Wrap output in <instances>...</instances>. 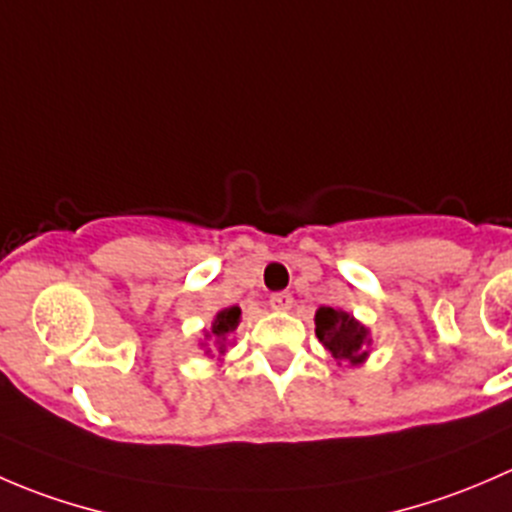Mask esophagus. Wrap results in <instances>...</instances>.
I'll return each mask as SVG.
<instances>
[{
	"label": "esophagus",
	"instance_id": "34e87169",
	"mask_svg": "<svg viewBox=\"0 0 512 512\" xmlns=\"http://www.w3.org/2000/svg\"><path fill=\"white\" fill-rule=\"evenodd\" d=\"M292 304H294V299L289 292H275L270 297V307L277 309V312H287V309H292Z\"/></svg>",
	"mask_w": 512,
	"mask_h": 512
}]
</instances>
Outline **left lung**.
I'll return each mask as SVG.
<instances>
[{"mask_svg":"<svg viewBox=\"0 0 512 512\" xmlns=\"http://www.w3.org/2000/svg\"><path fill=\"white\" fill-rule=\"evenodd\" d=\"M314 332L337 364H361L369 356V329L356 322L349 312L334 307H319L314 314Z\"/></svg>","mask_w":512,"mask_h":512,"instance_id":"obj_1","label":"left lung"}]
</instances>
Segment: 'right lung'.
Here are the masks:
<instances>
[{
	"label": "right lung",
	"instance_id": "add662e5",
	"mask_svg": "<svg viewBox=\"0 0 512 512\" xmlns=\"http://www.w3.org/2000/svg\"><path fill=\"white\" fill-rule=\"evenodd\" d=\"M240 314H242L240 307L220 309V312L215 314L213 327H210V332H205V337L215 339V344H218V352L220 354H225L227 337H230V334L237 329V324H240Z\"/></svg>",
	"mask_w": 512,
	"mask_h": 512
}]
</instances>
